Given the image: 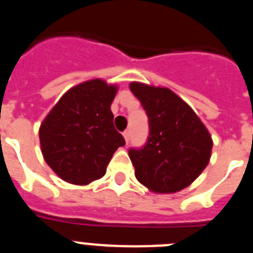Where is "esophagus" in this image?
<instances>
[{"mask_svg":"<svg viewBox=\"0 0 253 253\" xmlns=\"http://www.w3.org/2000/svg\"><path fill=\"white\" fill-rule=\"evenodd\" d=\"M123 135H124L125 138V142L129 143V139H130V130H125L124 133H123Z\"/></svg>","mask_w":253,"mask_h":253,"instance_id":"1","label":"esophagus"}]
</instances>
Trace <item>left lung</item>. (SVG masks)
Here are the masks:
<instances>
[{"label":"left lung","mask_w":253,"mask_h":253,"mask_svg":"<svg viewBox=\"0 0 253 253\" xmlns=\"http://www.w3.org/2000/svg\"><path fill=\"white\" fill-rule=\"evenodd\" d=\"M129 87L146 111L149 126L146 144L129 149L135 177L154 193L185 189L209 163L213 147L209 131L169 88L138 82Z\"/></svg>","instance_id":"obj_1"}]
</instances>
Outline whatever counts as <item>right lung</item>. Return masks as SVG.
I'll use <instances>...</instances> for the list:
<instances>
[{
    "label": "right lung",
    "instance_id": "obj_1",
    "mask_svg": "<svg viewBox=\"0 0 253 253\" xmlns=\"http://www.w3.org/2000/svg\"><path fill=\"white\" fill-rule=\"evenodd\" d=\"M115 86L92 80L73 87L51 109L39 130L44 160L67 182L87 185L106 172L125 146L110 110Z\"/></svg>",
    "mask_w": 253,
    "mask_h": 253
}]
</instances>
